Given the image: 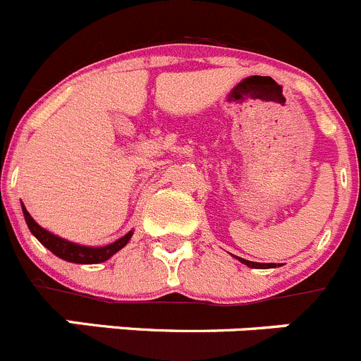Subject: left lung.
<instances>
[{
    "label": "left lung",
    "mask_w": 361,
    "mask_h": 361,
    "mask_svg": "<svg viewBox=\"0 0 361 361\" xmlns=\"http://www.w3.org/2000/svg\"><path fill=\"white\" fill-rule=\"evenodd\" d=\"M237 260L242 262V264L247 265V267H251V269H274L276 267V264H257V262H249V260H244V258H238V257H237Z\"/></svg>",
    "instance_id": "obj_1"
}]
</instances>
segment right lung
<instances>
[{
    "label": "right lung",
    "instance_id": "add662e5",
    "mask_svg": "<svg viewBox=\"0 0 361 361\" xmlns=\"http://www.w3.org/2000/svg\"><path fill=\"white\" fill-rule=\"evenodd\" d=\"M23 215H25V221L28 224L30 231H32L33 237L44 245L48 247L53 255H56L62 260L71 262V264H101V262H106L110 257H114L117 251L124 247V245L130 242L133 231L126 233L124 237H121L119 240L112 242L109 245H101V247H90V245H82V244H74V242L66 240L62 237H56L51 231L44 230L42 226H39L35 221H33L32 215L28 214V210L25 208V204H21Z\"/></svg>",
    "mask_w": 361,
    "mask_h": 361
}]
</instances>
